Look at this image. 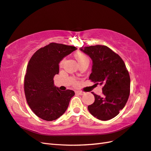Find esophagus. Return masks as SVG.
I'll list each match as a JSON object with an SVG mask.
<instances>
[{"instance_id":"34e87169","label":"esophagus","mask_w":151,"mask_h":151,"mask_svg":"<svg viewBox=\"0 0 151 151\" xmlns=\"http://www.w3.org/2000/svg\"><path fill=\"white\" fill-rule=\"evenodd\" d=\"M76 93L80 94V95H83V94H84V93L82 91H76Z\"/></svg>"}]
</instances>
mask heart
Listing matches in <instances>:
<instances>
[{
  "label": "heart",
  "instance_id": "heart-1",
  "mask_svg": "<svg viewBox=\"0 0 151 151\" xmlns=\"http://www.w3.org/2000/svg\"><path fill=\"white\" fill-rule=\"evenodd\" d=\"M75 57H76L77 60H78L79 64H81V63H82V62H84L89 61V59L88 57H87L86 55L83 53V52H76V53L75 54ZM64 60L63 59L60 61V64H59L60 67L62 68L63 65H64ZM76 83H77L76 82H74L75 85H76Z\"/></svg>",
  "mask_w": 151,
  "mask_h": 151
}]
</instances>
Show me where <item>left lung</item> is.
Returning a JSON list of instances; mask_svg holds the SVG:
<instances>
[{
  "mask_svg": "<svg viewBox=\"0 0 151 151\" xmlns=\"http://www.w3.org/2000/svg\"><path fill=\"white\" fill-rule=\"evenodd\" d=\"M93 60L89 80L102 85L103 96L92 93L94 101L87 108L93 116L106 121L114 118L125 106L130 94V76L125 63L106 45L81 47Z\"/></svg>",
  "mask_w": 151,
  "mask_h": 151,
  "instance_id": "8db88e82",
  "label": "left lung"
}]
</instances>
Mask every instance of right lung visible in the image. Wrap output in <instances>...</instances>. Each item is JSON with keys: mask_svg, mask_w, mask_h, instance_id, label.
<instances>
[{"mask_svg": "<svg viewBox=\"0 0 151 151\" xmlns=\"http://www.w3.org/2000/svg\"><path fill=\"white\" fill-rule=\"evenodd\" d=\"M77 48L62 44L50 43L37 50L30 58L24 77V93L31 109L45 121L57 120L65 113L72 90H59L53 78L59 73V62Z\"/></svg>", "mask_w": 151, "mask_h": 151, "instance_id": "right-lung-1", "label": "right lung"}]
</instances>
